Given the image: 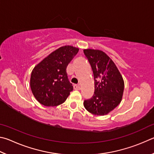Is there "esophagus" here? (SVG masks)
Instances as JSON below:
<instances>
[{
	"label": "esophagus",
	"instance_id": "1",
	"mask_svg": "<svg viewBox=\"0 0 154 154\" xmlns=\"http://www.w3.org/2000/svg\"><path fill=\"white\" fill-rule=\"evenodd\" d=\"M74 88L75 90H80V86L79 85H74Z\"/></svg>",
	"mask_w": 154,
	"mask_h": 154
}]
</instances>
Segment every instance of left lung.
Listing matches in <instances>:
<instances>
[{"mask_svg": "<svg viewBox=\"0 0 154 154\" xmlns=\"http://www.w3.org/2000/svg\"><path fill=\"white\" fill-rule=\"evenodd\" d=\"M83 51L92 67L95 80L94 95L84 101V106L94 115H106L122 101L124 80L114 61L103 51L90 48Z\"/></svg>", "mask_w": 154, "mask_h": 154, "instance_id": "left-lung-1", "label": "left lung"}]
</instances>
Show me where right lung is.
Instances as JSON below:
<instances>
[{
    "label": "right lung",
    "mask_w": 154,
    "mask_h": 154,
    "mask_svg": "<svg viewBox=\"0 0 154 154\" xmlns=\"http://www.w3.org/2000/svg\"><path fill=\"white\" fill-rule=\"evenodd\" d=\"M79 48L63 46L49 54L34 67L30 87L34 97L45 106H57L66 100L73 91L66 68Z\"/></svg>",
    "instance_id": "obj_1"
}]
</instances>
